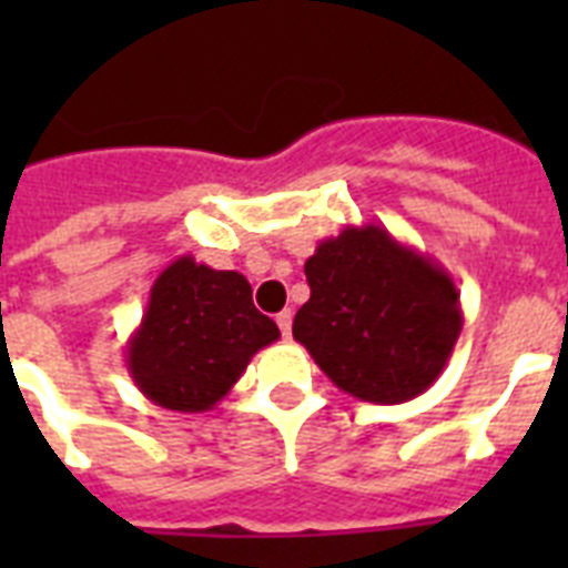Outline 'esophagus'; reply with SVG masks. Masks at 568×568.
<instances>
[{
	"label": "esophagus",
	"mask_w": 568,
	"mask_h": 568,
	"mask_svg": "<svg viewBox=\"0 0 568 568\" xmlns=\"http://www.w3.org/2000/svg\"><path fill=\"white\" fill-rule=\"evenodd\" d=\"M292 321H294V312L292 310H283V312H280V315H276V324H280V329H283L285 338L292 336Z\"/></svg>",
	"instance_id": "1"
}]
</instances>
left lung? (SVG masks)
I'll list each match as a JSON object with an SVG mask.
<instances>
[{"label": "left lung", "mask_w": 568, "mask_h": 568, "mask_svg": "<svg viewBox=\"0 0 568 568\" xmlns=\"http://www.w3.org/2000/svg\"><path fill=\"white\" fill-rule=\"evenodd\" d=\"M303 271L312 294L292 333L342 392L404 404L445 372L463 310L439 262L365 223L321 241Z\"/></svg>", "instance_id": "left-lung-1"}]
</instances>
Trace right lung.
I'll return each instance as SVG.
<instances>
[{
  "instance_id": "right-lung-1",
  "label": "right lung",
  "mask_w": 568,
  "mask_h": 568,
  "mask_svg": "<svg viewBox=\"0 0 568 568\" xmlns=\"http://www.w3.org/2000/svg\"><path fill=\"white\" fill-rule=\"evenodd\" d=\"M276 338L280 327L253 306V288L239 271L180 256L150 288L144 318L126 345V368L155 406L205 413Z\"/></svg>"
}]
</instances>
